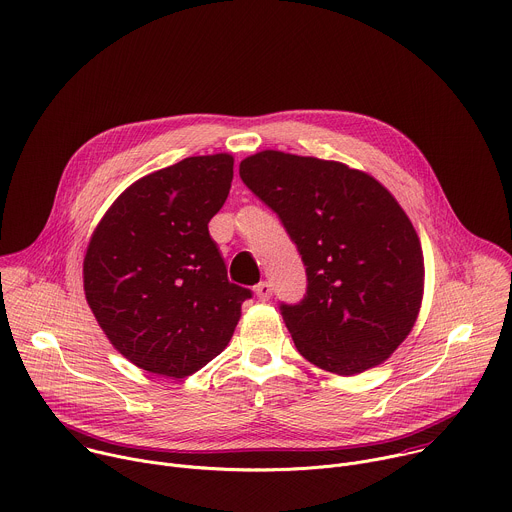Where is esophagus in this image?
Listing matches in <instances>:
<instances>
[{
    "label": "esophagus",
    "instance_id": "34e87169",
    "mask_svg": "<svg viewBox=\"0 0 512 512\" xmlns=\"http://www.w3.org/2000/svg\"><path fill=\"white\" fill-rule=\"evenodd\" d=\"M254 292L260 300H268L272 296V286L268 282H260L258 286H254Z\"/></svg>",
    "mask_w": 512,
    "mask_h": 512
}]
</instances>
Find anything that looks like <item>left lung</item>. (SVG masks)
Masks as SVG:
<instances>
[{"instance_id":"1","label":"left lung","mask_w":512,"mask_h":512,"mask_svg":"<svg viewBox=\"0 0 512 512\" xmlns=\"http://www.w3.org/2000/svg\"><path fill=\"white\" fill-rule=\"evenodd\" d=\"M240 177L306 266L304 298L280 306L298 353L337 375L389 359L424 296L422 244L397 199L365 171L274 149L246 157Z\"/></svg>"}]
</instances>
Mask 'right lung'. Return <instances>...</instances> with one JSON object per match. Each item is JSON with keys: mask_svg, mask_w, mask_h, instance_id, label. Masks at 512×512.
Segmentation results:
<instances>
[{"mask_svg": "<svg viewBox=\"0 0 512 512\" xmlns=\"http://www.w3.org/2000/svg\"><path fill=\"white\" fill-rule=\"evenodd\" d=\"M234 177L230 153L187 157L129 185L94 228L84 294L133 365L183 379L218 357L248 288L232 284L208 224Z\"/></svg>", "mask_w": 512, "mask_h": 512, "instance_id": "right-lung-1", "label": "right lung"}]
</instances>
